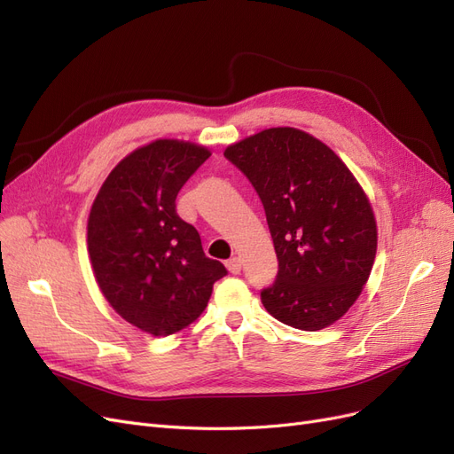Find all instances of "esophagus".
Segmentation results:
<instances>
[{"instance_id":"obj_1","label":"esophagus","mask_w":454,"mask_h":454,"mask_svg":"<svg viewBox=\"0 0 454 454\" xmlns=\"http://www.w3.org/2000/svg\"><path fill=\"white\" fill-rule=\"evenodd\" d=\"M225 265H227V269H229V272H232V274H239V272H240V269H242V259L235 255V257H231Z\"/></svg>"}]
</instances>
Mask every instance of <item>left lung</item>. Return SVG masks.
Listing matches in <instances>:
<instances>
[{
	"label": "left lung",
	"mask_w": 454,
	"mask_h": 454,
	"mask_svg": "<svg viewBox=\"0 0 454 454\" xmlns=\"http://www.w3.org/2000/svg\"><path fill=\"white\" fill-rule=\"evenodd\" d=\"M223 155L257 191L278 257L263 307L303 332L335 324L375 263L377 222L365 191L333 149L299 129L261 130Z\"/></svg>",
	"instance_id": "left-lung-1"
}]
</instances>
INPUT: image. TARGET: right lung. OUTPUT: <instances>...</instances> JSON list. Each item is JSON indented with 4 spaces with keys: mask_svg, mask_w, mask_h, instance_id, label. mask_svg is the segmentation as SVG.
<instances>
[{
    "mask_svg": "<svg viewBox=\"0 0 454 454\" xmlns=\"http://www.w3.org/2000/svg\"><path fill=\"white\" fill-rule=\"evenodd\" d=\"M212 153L184 140L134 149L109 172L87 223L94 278L134 327L167 337L195 322L227 269L204 255L199 231L176 214V197Z\"/></svg>",
    "mask_w": 454,
    "mask_h": 454,
    "instance_id": "obj_1",
    "label": "right lung"
}]
</instances>
